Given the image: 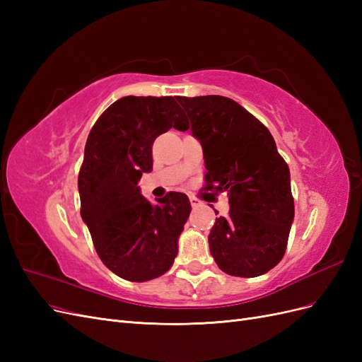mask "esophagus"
Listing matches in <instances>:
<instances>
[{
  "label": "esophagus",
  "mask_w": 362,
  "mask_h": 362,
  "mask_svg": "<svg viewBox=\"0 0 362 362\" xmlns=\"http://www.w3.org/2000/svg\"><path fill=\"white\" fill-rule=\"evenodd\" d=\"M189 199H190V204H192V206H193V208H198V206L201 205V201H199L198 198H194V196H190Z\"/></svg>",
  "instance_id": "obj_1"
}]
</instances>
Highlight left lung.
<instances>
[{
	"mask_svg": "<svg viewBox=\"0 0 362 362\" xmlns=\"http://www.w3.org/2000/svg\"><path fill=\"white\" fill-rule=\"evenodd\" d=\"M177 100L202 145L205 189L226 192L231 206L208 235L216 264L231 276L264 275L286 254L294 218L288 164L270 131L238 103L221 95Z\"/></svg>",
	"mask_w": 362,
	"mask_h": 362,
	"instance_id": "8db88e82",
	"label": "left lung"
}]
</instances>
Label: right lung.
Instances as JSON below:
<instances>
[{"mask_svg":"<svg viewBox=\"0 0 362 362\" xmlns=\"http://www.w3.org/2000/svg\"><path fill=\"white\" fill-rule=\"evenodd\" d=\"M189 122L172 96H124L98 117L78 173L81 217L98 257L119 278L145 282L166 273L192 205L169 192L152 205L140 194L141 173L152 170L154 140Z\"/></svg>","mask_w":362,"mask_h":362,"instance_id":"add662e5","label":"right lung"}]
</instances>
